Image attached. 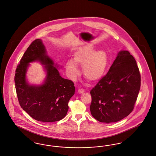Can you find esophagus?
Here are the masks:
<instances>
[{"instance_id": "obj_1", "label": "esophagus", "mask_w": 156, "mask_h": 156, "mask_svg": "<svg viewBox=\"0 0 156 156\" xmlns=\"http://www.w3.org/2000/svg\"><path fill=\"white\" fill-rule=\"evenodd\" d=\"M84 90L83 89V88H79V90H78V92H79L80 94L84 93Z\"/></svg>"}]
</instances>
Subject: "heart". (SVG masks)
Returning <instances> with one entry per match:
<instances>
[{
    "mask_svg": "<svg viewBox=\"0 0 156 156\" xmlns=\"http://www.w3.org/2000/svg\"><path fill=\"white\" fill-rule=\"evenodd\" d=\"M83 64V70L85 76L91 80H95L104 73L108 63V56L104 51H95L90 45L80 48L75 54L74 59H69L66 65L68 76L76 80L80 73L77 64Z\"/></svg>",
    "mask_w": 156,
    "mask_h": 156,
    "instance_id": "1",
    "label": "heart"
}]
</instances>
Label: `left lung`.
Instances as JSON below:
<instances>
[{"mask_svg":"<svg viewBox=\"0 0 156 156\" xmlns=\"http://www.w3.org/2000/svg\"><path fill=\"white\" fill-rule=\"evenodd\" d=\"M140 75L133 56L121 51L107 74L90 91V112L97 121H119L134 108L140 88Z\"/></svg>","mask_w":156,"mask_h":156,"instance_id":"8db88e82","label":"left lung"}]
</instances>
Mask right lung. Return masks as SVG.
I'll return each instance as SVG.
<instances>
[{
    "label": "right lung",
    "instance_id": "1",
    "mask_svg": "<svg viewBox=\"0 0 156 156\" xmlns=\"http://www.w3.org/2000/svg\"><path fill=\"white\" fill-rule=\"evenodd\" d=\"M34 61L44 65L47 74L40 85L29 84L26 77L29 63ZM55 66L42 41L37 39L27 48L16 70L14 82L21 107L38 121L56 122L63 119L68 112L69 101L75 94L73 82L62 77Z\"/></svg>",
    "mask_w": 156,
    "mask_h": 156
}]
</instances>
